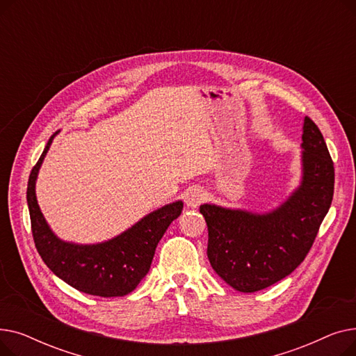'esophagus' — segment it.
<instances>
[{
	"label": "esophagus",
	"mask_w": 356,
	"mask_h": 356,
	"mask_svg": "<svg viewBox=\"0 0 356 356\" xmlns=\"http://www.w3.org/2000/svg\"><path fill=\"white\" fill-rule=\"evenodd\" d=\"M204 199H207V195H204V192L200 188H196V186L195 188H191L184 196V202L189 208H197Z\"/></svg>",
	"instance_id": "34e87169"
}]
</instances>
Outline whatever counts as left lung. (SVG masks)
I'll list each match as a JSON object with an SVG mask.
<instances>
[{
	"label": "left lung",
	"mask_w": 356,
	"mask_h": 356,
	"mask_svg": "<svg viewBox=\"0 0 356 356\" xmlns=\"http://www.w3.org/2000/svg\"><path fill=\"white\" fill-rule=\"evenodd\" d=\"M302 181L271 212L252 213L204 203L208 258L232 289L254 293L291 274L310 251L333 199L334 168L321 129L305 118Z\"/></svg>",
	"instance_id": "left-lung-1"
}]
</instances>
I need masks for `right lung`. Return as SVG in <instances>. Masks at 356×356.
I'll return each instance as SVG.
<instances>
[{
  "label": "right lung",
  "mask_w": 356,
  "mask_h": 356,
  "mask_svg": "<svg viewBox=\"0 0 356 356\" xmlns=\"http://www.w3.org/2000/svg\"><path fill=\"white\" fill-rule=\"evenodd\" d=\"M33 167L27 184L31 232L37 251L53 274L82 293L99 297H121L133 291L147 275L156 247L170 223L177 219L183 202L177 200L148 213L121 235L92 245L73 244L56 236L39 208L35 180L50 144Z\"/></svg>",
  "instance_id": "right-lung-1"
}]
</instances>
